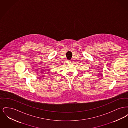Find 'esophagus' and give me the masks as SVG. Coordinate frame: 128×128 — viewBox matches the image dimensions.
I'll return each mask as SVG.
<instances>
[{"label": "esophagus", "mask_w": 128, "mask_h": 128, "mask_svg": "<svg viewBox=\"0 0 128 128\" xmlns=\"http://www.w3.org/2000/svg\"><path fill=\"white\" fill-rule=\"evenodd\" d=\"M69 62H70H70H71V61H70V60H69Z\"/></svg>", "instance_id": "1"}]
</instances>
